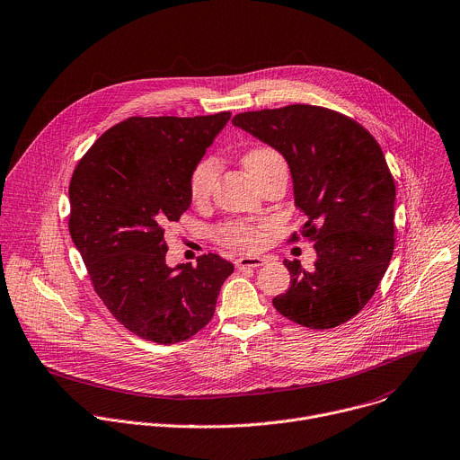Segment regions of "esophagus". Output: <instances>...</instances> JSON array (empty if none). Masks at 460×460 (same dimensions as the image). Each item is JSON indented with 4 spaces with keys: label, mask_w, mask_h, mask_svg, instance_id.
Instances as JSON below:
<instances>
[{
    "label": "esophagus",
    "mask_w": 460,
    "mask_h": 460,
    "mask_svg": "<svg viewBox=\"0 0 460 460\" xmlns=\"http://www.w3.org/2000/svg\"><path fill=\"white\" fill-rule=\"evenodd\" d=\"M265 260L260 256H242L236 260V267L238 269H247V267H260L263 265Z\"/></svg>",
    "instance_id": "34e87169"
}]
</instances>
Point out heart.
<instances>
[{"label": "heart", "mask_w": 460, "mask_h": 460, "mask_svg": "<svg viewBox=\"0 0 460 460\" xmlns=\"http://www.w3.org/2000/svg\"><path fill=\"white\" fill-rule=\"evenodd\" d=\"M243 166L247 173L260 182L265 175H269L276 168H285V163L279 153L272 147H254L243 157ZM218 175V163L213 157H204L197 163L190 175V197L195 204H206L211 197L215 181ZM217 236L226 245L242 251H256L263 245L265 227L261 224H252L245 220H231L222 224L217 229Z\"/></svg>", "instance_id": "1"}]
</instances>
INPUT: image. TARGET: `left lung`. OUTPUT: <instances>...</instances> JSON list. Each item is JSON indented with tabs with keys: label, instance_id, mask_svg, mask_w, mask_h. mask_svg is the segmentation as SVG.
<instances>
[{
	"label": "left lung",
	"instance_id": "obj_1",
	"mask_svg": "<svg viewBox=\"0 0 460 460\" xmlns=\"http://www.w3.org/2000/svg\"><path fill=\"white\" fill-rule=\"evenodd\" d=\"M233 124L288 164L301 234L316 240L314 269L285 260L290 287L274 309L309 329L354 318L379 287L394 252L395 182L377 140L356 120L311 104L245 111ZM296 233L292 240H296Z\"/></svg>",
	"mask_w": 460,
	"mask_h": 460
}]
</instances>
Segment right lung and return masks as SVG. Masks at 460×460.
Here are the masks:
<instances>
[{
  "instance_id": "right-lung-1",
  "label": "right lung",
  "mask_w": 460,
  "mask_h": 460,
  "mask_svg": "<svg viewBox=\"0 0 460 460\" xmlns=\"http://www.w3.org/2000/svg\"><path fill=\"white\" fill-rule=\"evenodd\" d=\"M231 119L129 117L102 133L70 181V236L97 296L135 336L173 345L204 329L234 265L166 263L164 227L190 209V175Z\"/></svg>"
}]
</instances>
